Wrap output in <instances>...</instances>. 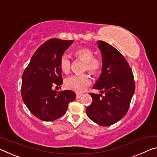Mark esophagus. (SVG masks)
Masks as SVG:
<instances>
[{"instance_id": "1", "label": "esophagus", "mask_w": 157, "mask_h": 157, "mask_svg": "<svg viewBox=\"0 0 157 157\" xmlns=\"http://www.w3.org/2000/svg\"><path fill=\"white\" fill-rule=\"evenodd\" d=\"M81 96H82V94L77 92V93H76V98H80Z\"/></svg>"}]
</instances>
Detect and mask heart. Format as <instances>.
Wrapping results in <instances>:
<instances>
[{"mask_svg": "<svg viewBox=\"0 0 157 157\" xmlns=\"http://www.w3.org/2000/svg\"><path fill=\"white\" fill-rule=\"evenodd\" d=\"M75 57L84 62L83 71H88L93 76L99 75L103 68L102 59L94 56V52L92 48L86 47L77 48L74 51ZM60 69L63 73L68 74L71 69V60L66 54L62 55L60 59ZM91 83V78L88 74L73 75L66 79L65 87L69 90L76 92L83 91Z\"/></svg>", "mask_w": 157, "mask_h": 157, "instance_id": "b5f03b06", "label": "heart"}]
</instances>
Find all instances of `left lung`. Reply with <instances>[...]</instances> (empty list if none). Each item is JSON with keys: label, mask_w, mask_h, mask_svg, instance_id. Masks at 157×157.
I'll return each mask as SVG.
<instances>
[{"label": "left lung", "mask_w": 157, "mask_h": 157, "mask_svg": "<svg viewBox=\"0 0 157 157\" xmlns=\"http://www.w3.org/2000/svg\"><path fill=\"white\" fill-rule=\"evenodd\" d=\"M97 43L102 54L103 68L93 89L105 94L90 93L92 102L86 113L97 124L107 127L127 114L135 91V81L132 69L122 53L106 42Z\"/></svg>", "instance_id": "left-lung-1"}]
</instances>
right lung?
<instances>
[{"label": "right lung", "instance_id": "right-lung-1", "mask_svg": "<svg viewBox=\"0 0 157 157\" xmlns=\"http://www.w3.org/2000/svg\"><path fill=\"white\" fill-rule=\"evenodd\" d=\"M73 40L52 38L43 43L31 58L22 75L21 96L36 117L51 122L60 118L76 98L71 90H53L63 83L60 59Z\"/></svg>", "mask_w": 157, "mask_h": 157}]
</instances>
